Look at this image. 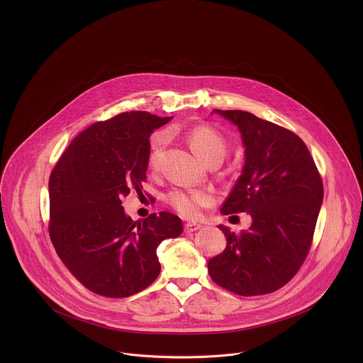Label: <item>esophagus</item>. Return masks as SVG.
<instances>
[{"label": "esophagus", "mask_w": 363, "mask_h": 363, "mask_svg": "<svg viewBox=\"0 0 363 363\" xmlns=\"http://www.w3.org/2000/svg\"><path fill=\"white\" fill-rule=\"evenodd\" d=\"M203 225H199V223H186L185 227H184V230H185V233H193V231H197V230H200Z\"/></svg>", "instance_id": "obj_1"}]
</instances>
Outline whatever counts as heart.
<instances>
[{"label": "heart", "instance_id": "1", "mask_svg": "<svg viewBox=\"0 0 363 363\" xmlns=\"http://www.w3.org/2000/svg\"><path fill=\"white\" fill-rule=\"evenodd\" d=\"M188 138L193 150L207 163L215 157L223 160L228 150V144L225 136L209 125H197L191 128ZM163 145L164 138L162 135H156L148 157V164L152 170H156L159 167ZM166 201L182 218L199 219L203 213V209L213 204L215 197L208 190L174 189L166 196Z\"/></svg>", "mask_w": 363, "mask_h": 363}]
</instances>
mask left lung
<instances>
[{
  "mask_svg": "<svg viewBox=\"0 0 363 363\" xmlns=\"http://www.w3.org/2000/svg\"><path fill=\"white\" fill-rule=\"evenodd\" d=\"M213 111L238 126L245 145L241 177L220 211L247 212L252 225L238 234L219 225L227 246L208 261V274L242 296L274 293L308 257L323 179L306 144L291 130L242 110Z\"/></svg>",
  "mask_w": 363,
  "mask_h": 363,
  "instance_id": "8db88e82",
  "label": "left lung"
}]
</instances>
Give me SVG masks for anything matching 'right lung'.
Wrapping results in <instances>:
<instances>
[{
    "mask_svg": "<svg viewBox=\"0 0 363 363\" xmlns=\"http://www.w3.org/2000/svg\"><path fill=\"white\" fill-rule=\"evenodd\" d=\"M172 117L126 111L88 126L70 143L49 179L52 246L70 274L92 293L125 298L160 272L156 249L182 233L170 212L138 222L122 200L147 179L150 136Z\"/></svg>",
    "mask_w": 363,
    "mask_h": 363,
    "instance_id": "right-lung-1",
    "label": "right lung"
}]
</instances>
